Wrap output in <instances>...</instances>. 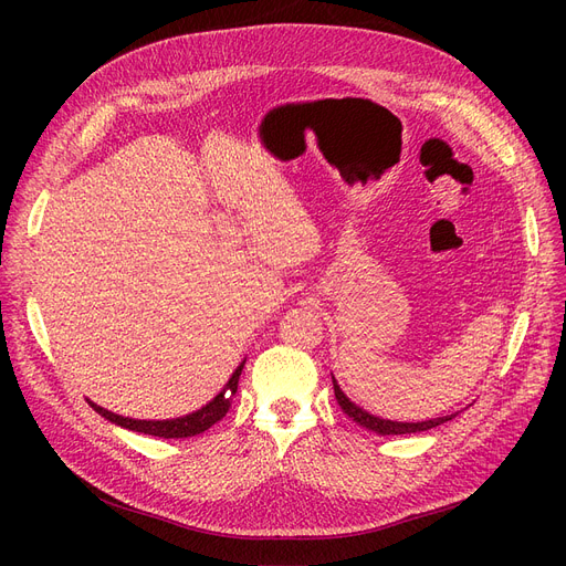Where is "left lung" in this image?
Segmentation results:
<instances>
[{"instance_id":"8db88e82","label":"left lung","mask_w":566,"mask_h":566,"mask_svg":"<svg viewBox=\"0 0 566 566\" xmlns=\"http://www.w3.org/2000/svg\"><path fill=\"white\" fill-rule=\"evenodd\" d=\"M243 365L245 360L235 367V371L231 374V378L227 380L224 388L208 401L203 403L201 408L184 415V418H171V420H137V418H130V415H118L114 410H107L94 401H88V406H92L101 418H105L107 422L122 427V429H128V431H137V433H146V436H158V438H190V436H197V433H203L211 429L216 422H220L231 401L229 397L235 392V385H238V376H241L243 371ZM339 401H348L342 390H339Z\"/></svg>"}]
</instances>
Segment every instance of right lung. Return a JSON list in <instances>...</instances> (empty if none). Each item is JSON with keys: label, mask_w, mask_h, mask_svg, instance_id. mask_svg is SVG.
<instances>
[{"label": "right lung", "mask_w": 566, "mask_h": 566, "mask_svg": "<svg viewBox=\"0 0 566 566\" xmlns=\"http://www.w3.org/2000/svg\"><path fill=\"white\" fill-rule=\"evenodd\" d=\"M344 406V410L350 415V418L358 422L360 427L378 433V436H401V433H418V431H429L442 422L452 420L454 415H448V418H433V420H424V422H392V420H382L376 418V415L367 412L365 408L355 406L350 401H339Z\"/></svg>", "instance_id": "add662e5"}]
</instances>
